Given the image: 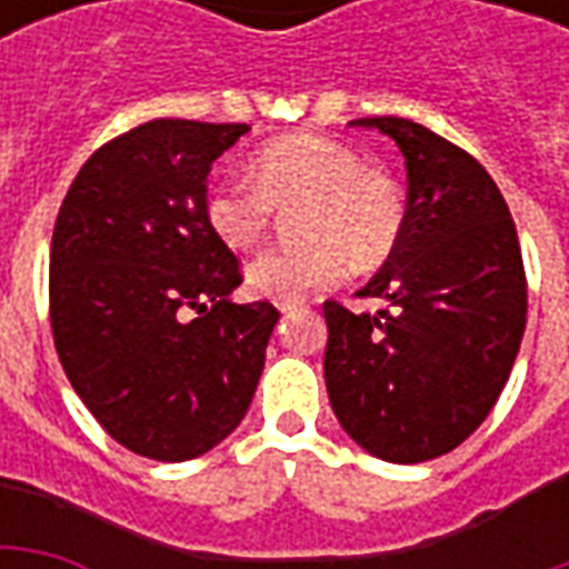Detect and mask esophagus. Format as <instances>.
I'll use <instances>...</instances> for the list:
<instances>
[{"instance_id":"obj_1","label":"esophagus","mask_w":569,"mask_h":569,"mask_svg":"<svg viewBox=\"0 0 569 569\" xmlns=\"http://www.w3.org/2000/svg\"><path fill=\"white\" fill-rule=\"evenodd\" d=\"M277 308L283 310V313H296V310H301V301H280Z\"/></svg>"}]
</instances>
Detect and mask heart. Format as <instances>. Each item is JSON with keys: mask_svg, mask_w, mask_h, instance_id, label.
<instances>
[{"mask_svg": "<svg viewBox=\"0 0 569 569\" xmlns=\"http://www.w3.org/2000/svg\"><path fill=\"white\" fill-rule=\"evenodd\" d=\"M296 203H308L301 234L310 247L268 249L247 271V283L277 301H305L341 283L350 259L378 268L406 228V198L393 176L320 133L277 137L252 154L249 176H219L207 194V222L224 247L247 252L268 237L273 210Z\"/></svg>", "mask_w": 569, "mask_h": 569, "instance_id": "heart-1", "label": "heart"}]
</instances>
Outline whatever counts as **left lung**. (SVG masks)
<instances>
[{"instance_id":"left-lung-1","label":"left lung","mask_w":569,"mask_h":569,"mask_svg":"<svg viewBox=\"0 0 569 569\" xmlns=\"http://www.w3.org/2000/svg\"><path fill=\"white\" fill-rule=\"evenodd\" d=\"M406 154V228L359 292L390 308L353 313L326 301V390L335 418L366 451L423 463L466 441L521 347L527 277L512 212L488 170L418 121L357 118Z\"/></svg>"}]
</instances>
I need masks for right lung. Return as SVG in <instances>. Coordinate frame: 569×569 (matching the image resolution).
Listing matches in <instances>:
<instances>
[{
	"label": "right lung",
	"mask_w": 569,
	"mask_h": 569,
	"mask_svg": "<svg viewBox=\"0 0 569 569\" xmlns=\"http://www.w3.org/2000/svg\"><path fill=\"white\" fill-rule=\"evenodd\" d=\"M247 130L146 121L93 151L57 212V357L97 423L149 460H191L234 432L280 320L271 301L228 298L243 271L207 222V173Z\"/></svg>",
	"instance_id": "right-lung-1"
}]
</instances>
